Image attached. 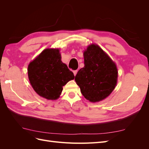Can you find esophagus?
Instances as JSON below:
<instances>
[{
  "label": "esophagus",
  "mask_w": 149,
  "mask_h": 149,
  "mask_svg": "<svg viewBox=\"0 0 149 149\" xmlns=\"http://www.w3.org/2000/svg\"><path fill=\"white\" fill-rule=\"evenodd\" d=\"M73 73H74V76H76V74H77L78 70H73Z\"/></svg>",
  "instance_id": "34e87169"
}]
</instances>
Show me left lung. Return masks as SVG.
Masks as SVG:
<instances>
[{
    "label": "left lung",
    "mask_w": 149,
    "mask_h": 149,
    "mask_svg": "<svg viewBox=\"0 0 149 149\" xmlns=\"http://www.w3.org/2000/svg\"><path fill=\"white\" fill-rule=\"evenodd\" d=\"M84 66L75 76L83 96L90 102L104 100L114 89L118 71L115 63L97 45L91 44L84 52Z\"/></svg>",
    "instance_id": "1"
}]
</instances>
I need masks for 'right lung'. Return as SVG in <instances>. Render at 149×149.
<instances>
[{
	"instance_id": "right-lung-1",
	"label": "right lung",
	"mask_w": 149,
	"mask_h": 149,
	"mask_svg": "<svg viewBox=\"0 0 149 149\" xmlns=\"http://www.w3.org/2000/svg\"><path fill=\"white\" fill-rule=\"evenodd\" d=\"M58 49L47 48L30 63L28 76L31 86L39 96L55 100L60 97L63 86L74 76L61 60Z\"/></svg>"
}]
</instances>
